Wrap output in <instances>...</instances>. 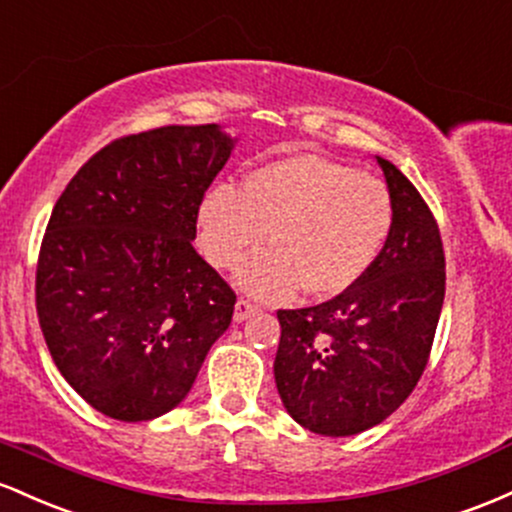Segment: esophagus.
<instances>
[{"mask_svg":"<svg viewBox=\"0 0 512 512\" xmlns=\"http://www.w3.org/2000/svg\"><path fill=\"white\" fill-rule=\"evenodd\" d=\"M258 312V307L254 302H249V300H237V304H234V321H246V319H251L254 317V314Z\"/></svg>","mask_w":512,"mask_h":512,"instance_id":"esophagus-1","label":"esophagus"}]
</instances>
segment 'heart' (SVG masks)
I'll return each mask as SVG.
<instances>
[{
	"instance_id": "b5f03b06",
	"label": "heart",
	"mask_w": 512,
	"mask_h": 512,
	"mask_svg": "<svg viewBox=\"0 0 512 512\" xmlns=\"http://www.w3.org/2000/svg\"><path fill=\"white\" fill-rule=\"evenodd\" d=\"M394 208L387 186L353 166L290 154L246 174L241 188L217 186L198 215L200 246L217 268H234L249 295L280 300L295 290L312 297L341 295L377 261L392 232Z\"/></svg>"
}]
</instances>
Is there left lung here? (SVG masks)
<instances>
[{
	"label": "left lung",
	"mask_w": 512,
	"mask_h": 512,
	"mask_svg": "<svg viewBox=\"0 0 512 512\" xmlns=\"http://www.w3.org/2000/svg\"><path fill=\"white\" fill-rule=\"evenodd\" d=\"M394 222L372 268L350 290L307 309H280L275 384L312 433L346 438L392 416L426 370L445 300L438 222L416 186L377 157Z\"/></svg>",
	"instance_id": "8db88e82"
}]
</instances>
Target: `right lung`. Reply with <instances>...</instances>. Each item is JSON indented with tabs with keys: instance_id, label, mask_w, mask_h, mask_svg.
Listing matches in <instances>:
<instances>
[{
	"instance_id": "1",
	"label": "right lung",
	"mask_w": 512,
	"mask_h": 512,
	"mask_svg": "<svg viewBox=\"0 0 512 512\" xmlns=\"http://www.w3.org/2000/svg\"><path fill=\"white\" fill-rule=\"evenodd\" d=\"M234 145L215 123L120 137L55 203L38 256V321L60 375L108 418L176 409L232 321L237 295L193 239Z\"/></svg>"
}]
</instances>
